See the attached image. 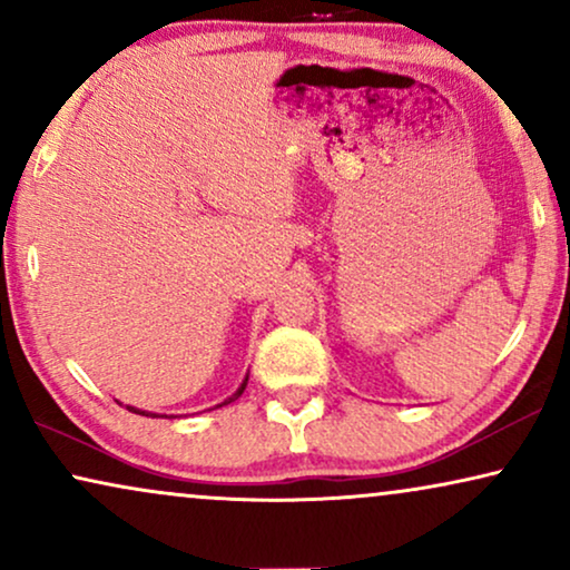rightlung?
I'll list each match as a JSON object with an SVG mask.
<instances>
[{
	"mask_svg": "<svg viewBox=\"0 0 570 570\" xmlns=\"http://www.w3.org/2000/svg\"><path fill=\"white\" fill-rule=\"evenodd\" d=\"M246 384H248V376L244 379V384H240L238 389H236V392H233L230 396H228V400H225V402H220V404H215V407H223V404H230V402H236L238 400V396L240 394H244V389H246ZM131 412H137V415H145V417H158V415H153V412H145V410H137V407H129Z\"/></svg>",
	"mask_w": 570,
	"mask_h": 570,
	"instance_id": "1",
	"label": "right lung"
}]
</instances>
